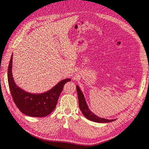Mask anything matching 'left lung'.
I'll return each instance as SVG.
<instances>
[{"instance_id":"left-lung-1","label":"left lung","mask_w":149,"mask_h":149,"mask_svg":"<svg viewBox=\"0 0 149 149\" xmlns=\"http://www.w3.org/2000/svg\"><path fill=\"white\" fill-rule=\"evenodd\" d=\"M77 92L78 95V99H79V108L81 110V111L82 112L84 116L90 120V121L97 123H109L111 121H114L115 119H107L104 118H100L97 116H96L95 114H93L92 112H91L90 110L88 109V107L86 103L85 99L84 98V96L83 93H81L80 89L79 88V86L77 85Z\"/></svg>"}]
</instances>
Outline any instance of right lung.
Instances as JSON below:
<instances>
[{"instance_id": "1", "label": "right lung", "mask_w": 149, "mask_h": 149, "mask_svg": "<svg viewBox=\"0 0 149 149\" xmlns=\"http://www.w3.org/2000/svg\"><path fill=\"white\" fill-rule=\"evenodd\" d=\"M12 57L8 68V81L11 95L17 108L27 116L45 117L55 109L60 94L65 83L70 79L62 80L47 92L41 94H33L25 92L16 85L12 73Z\"/></svg>"}]
</instances>
